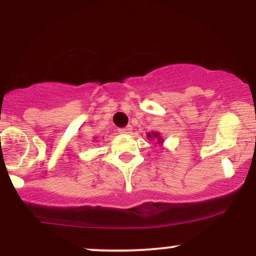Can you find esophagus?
I'll return each instance as SVG.
<instances>
[{"instance_id":"obj_1","label":"esophagus","mask_w":256,"mask_h":256,"mask_svg":"<svg viewBox=\"0 0 256 256\" xmlns=\"http://www.w3.org/2000/svg\"><path fill=\"white\" fill-rule=\"evenodd\" d=\"M119 132L120 134H131L132 132V128L130 125L128 126H126V128H119Z\"/></svg>"}]
</instances>
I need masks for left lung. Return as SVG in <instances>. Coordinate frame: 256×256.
<instances>
[{"label":"left lung","instance_id":"left-lung-1","mask_svg":"<svg viewBox=\"0 0 256 256\" xmlns=\"http://www.w3.org/2000/svg\"><path fill=\"white\" fill-rule=\"evenodd\" d=\"M146 137L152 138H152H155V140H158V143H162V138H161L160 134H158V132H152V134L149 132V134H146Z\"/></svg>","mask_w":256,"mask_h":256}]
</instances>
